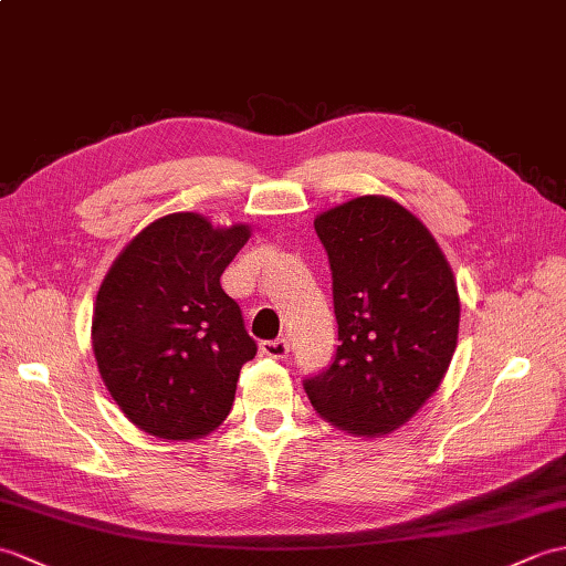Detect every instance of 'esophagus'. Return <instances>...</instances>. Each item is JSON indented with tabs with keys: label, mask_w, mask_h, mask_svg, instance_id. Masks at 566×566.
Wrapping results in <instances>:
<instances>
[{
	"label": "esophagus",
	"mask_w": 566,
	"mask_h": 566,
	"mask_svg": "<svg viewBox=\"0 0 566 566\" xmlns=\"http://www.w3.org/2000/svg\"><path fill=\"white\" fill-rule=\"evenodd\" d=\"M260 352L270 359H286L289 357V343L284 337L268 339V343H260Z\"/></svg>",
	"instance_id": "1"
}]
</instances>
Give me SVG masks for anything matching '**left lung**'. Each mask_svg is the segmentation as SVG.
<instances>
[{"label":"left lung","instance_id":"1","mask_svg":"<svg viewBox=\"0 0 566 566\" xmlns=\"http://www.w3.org/2000/svg\"><path fill=\"white\" fill-rule=\"evenodd\" d=\"M333 270L337 354L306 396L352 437H384L417 415L449 371L461 298L431 231L384 195H361L313 221Z\"/></svg>","mask_w":566,"mask_h":566}]
</instances>
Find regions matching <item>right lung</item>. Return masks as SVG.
Wrapping results in <instances>:
<instances>
[{
    "label": "right lung",
    "instance_id": "right-lung-1",
    "mask_svg": "<svg viewBox=\"0 0 566 566\" xmlns=\"http://www.w3.org/2000/svg\"><path fill=\"white\" fill-rule=\"evenodd\" d=\"M248 239V223L166 214L101 282L91 321L98 374L129 422L156 439L207 437L231 412L241 366L258 347L219 277Z\"/></svg>",
    "mask_w": 566,
    "mask_h": 566
}]
</instances>
